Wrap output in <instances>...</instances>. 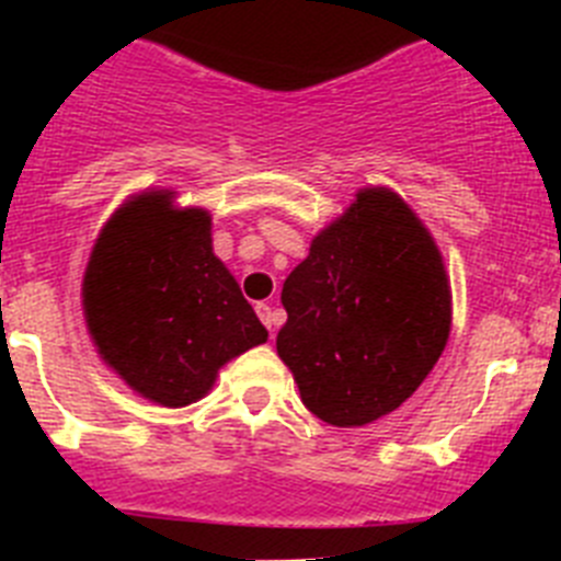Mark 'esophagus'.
<instances>
[{"instance_id": "esophagus-1", "label": "esophagus", "mask_w": 561, "mask_h": 561, "mask_svg": "<svg viewBox=\"0 0 561 561\" xmlns=\"http://www.w3.org/2000/svg\"><path fill=\"white\" fill-rule=\"evenodd\" d=\"M255 311H257V317H261V323H264L266 329H270V331L275 329V311H272L270 304H257Z\"/></svg>"}]
</instances>
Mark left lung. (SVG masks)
I'll list each match as a JSON object with an SVG mask.
<instances>
[{"label":"left lung","instance_id":"obj_1","mask_svg":"<svg viewBox=\"0 0 561 561\" xmlns=\"http://www.w3.org/2000/svg\"><path fill=\"white\" fill-rule=\"evenodd\" d=\"M449 300L430 232L396 193L370 187L286 277L277 354L317 419L362 427L427 379L449 340Z\"/></svg>","mask_w":561,"mask_h":561}]
</instances>
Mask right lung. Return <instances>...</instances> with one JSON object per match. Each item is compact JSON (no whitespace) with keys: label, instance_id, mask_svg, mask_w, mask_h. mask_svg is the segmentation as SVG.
Listing matches in <instances>:
<instances>
[{"label":"right lung","instance_id":"obj_1","mask_svg":"<svg viewBox=\"0 0 561 561\" xmlns=\"http://www.w3.org/2000/svg\"><path fill=\"white\" fill-rule=\"evenodd\" d=\"M83 314L103 359L137 393L185 408L266 329L210 247L205 210L146 193L112 216L83 275Z\"/></svg>","mask_w":561,"mask_h":561}]
</instances>
